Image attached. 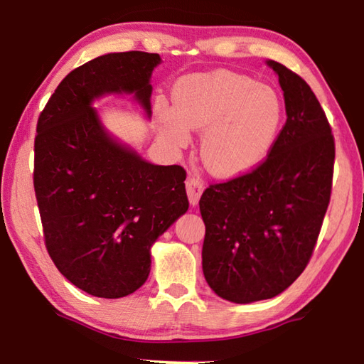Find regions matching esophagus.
<instances>
[{"label": "esophagus", "mask_w": 364, "mask_h": 364, "mask_svg": "<svg viewBox=\"0 0 364 364\" xmlns=\"http://www.w3.org/2000/svg\"><path fill=\"white\" fill-rule=\"evenodd\" d=\"M186 191H188V197H189V204L196 207L202 196V191H204V183H202L200 178L189 176L186 181Z\"/></svg>", "instance_id": "esophagus-1"}]
</instances>
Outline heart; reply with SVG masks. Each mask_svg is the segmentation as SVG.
I'll list each match as a JSON object with an SVG mask.
<instances>
[{"instance_id":"heart-1","label":"heart","mask_w":364,"mask_h":364,"mask_svg":"<svg viewBox=\"0 0 364 364\" xmlns=\"http://www.w3.org/2000/svg\"><path fill=\"white\" fill-rule=\"evenodd\" d=\"M160 132L184 147L191 130H202L200 156L220 178H237L260 165L273 147L282 122V104L268 85L231 70H213L181 80L173 107L157 110Z\"/></svg>"}]
</instances>
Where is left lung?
Instances as JSON below:
<instances>
[{"instance_id": "left-lung-1", "label": "left lung", "mask_w": 364, "mask_h": 364, "mask_svg": "<svg viewBox=\"0 0 364 364\" xmlns=\"http://www.w3.org/2000/svg\"><path fill=\"white\" fill-rule=\"evenodd\" d=\"M286 125L262 165L204 191L202 269L232 304L273 299L305 269L328 210L334 136L321 104L297 73L276 60Z\"/></svg>"}]
</instances>
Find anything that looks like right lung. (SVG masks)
<instances>
[{
	"mask_svg": "<svg viewBox=\"0 0 364 364\" xmlns=\"http://www.w3.org/2000/svg\"><path fill=\"white\" fill-rule=\"evenodd\" d=\"M159 54L109 53L72 70L49 97L35 138L33 184L46 249L86 294L120 299L144 284L151 247L188 212L186 171L154 165L114 136L93 106L133 96L151 119Z\"/></svg>",
	"mask_w": 364,
	"mask_h": 364,
	"instance_id": "1",
	"label": "right lung"
}]
</instances>
